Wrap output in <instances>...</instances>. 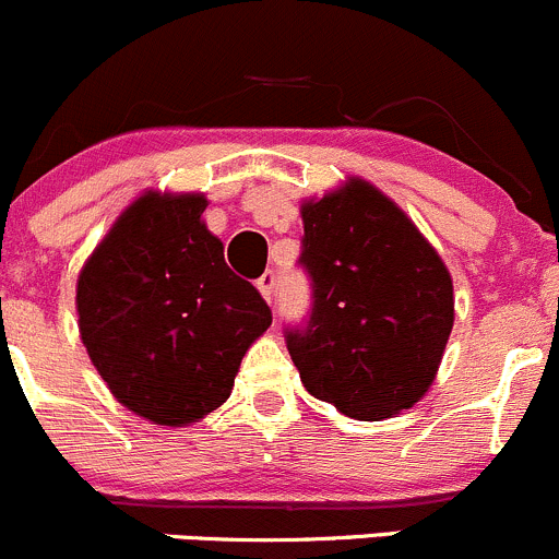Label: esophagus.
Returning a JSON list of instances; mask_svg holds the SVG:
<instances>
[{"instance_id":"obj_1","label":"esophagus","mask_w":559,"mask_h":559,"mask_svg":"<svg viewBox=\"0 0 559 559\" xmlns=\"http://www.w3.org/2000/svg\"><path fill=\"white\" fill-rule=\"evenodd\" d=\"M257 289L262 292L264 300L273 302V297H275V273H273V270H267V273H264L262 278L257 281Z\"/></svg>"}]
</instances>
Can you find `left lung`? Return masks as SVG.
<instances>
[{"label": "left lung", "instance_id": "1", "mask_svg": "<svg viewBox=\"0 0 559 559\" xmlns=\"http://www.w3.org/2000/svg\"><path fill=\"white\" fill-rule=\"evenodd\" d=\"M313 289L286 348L313 397L379 421L425 397L454 326V286L438 251L384 191L352 178L302 202Z\"/></svg>", "mask_w": 559, "mask_h": 559}]
</instances>
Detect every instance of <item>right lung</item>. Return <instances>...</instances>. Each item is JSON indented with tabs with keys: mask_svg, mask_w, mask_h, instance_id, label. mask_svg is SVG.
<instances>
[{
	"mask_svg": "<svg viewBox=\"0 0 559 559\" xmlns=\"http://www.w3.org/2000/svg\"><path fill=\"white\" fill-rule=\"evenodd\" d=\"M202 194L145 191L78 275V326L112 397L154 425L186 427L229 397L240 359L273 321L224 262Z\"/></svg>",
	"mask_w": 559,
	"mask_h": 559,
	"instance_id": "add662e5",
	"label": "right lung"
}]
</instances>
